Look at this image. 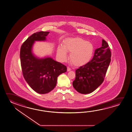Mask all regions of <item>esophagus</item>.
<instances>
[{
  "label": "esophagus",
  "instance_id": "esophagus-1",
  "mask_svg": "<svg viewBox=\"0 0 132 132\" xmlns=\"http://www.w3.org/2000/svg\"><path fill=\"white\" fill-rule=\"evenodd\" d=\"M67 71H71V69L69 67H67Z\"/></svg>",
  "mask_w": 132,
  "mask_h": 132
}]
</instances>
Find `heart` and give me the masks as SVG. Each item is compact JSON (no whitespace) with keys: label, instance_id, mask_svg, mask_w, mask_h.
<instances>
[{"label":"heart","instance_id":"1","mask_svg":"<svg viewBox=\"0 0 132 132\" xmlns=\"http://www.w3.org/2000/svg\"><path fill=\"white\" fill-rule=\"evenodd\" d=\"M94 50L91 43L82 38H69L63 42L62 46L57 48V55L60 61H65L67 59V52H70V60L76 66H81L90 61Z\"/></svg>","mask_w":132,"mask_h":132}]
</instances>
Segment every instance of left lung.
I'll list each match as a JSON object with an SVG mask.
<instances>
[{
    "mask_svg": "<svg viewBox=\"0 0 132 132\" xmlns=\"http://www.w3.org/2000/svg\"><path fill=\"white\" fill-rule=\"evenodd\" d=\"M109 45L103 39L102 46L94 51L92 60L76 70L73 87L82 94L94 91L102 84L111 61Z\"/></svg>",
    "mask_w": 132,
    "mask_h": 132,
    "instance_id": "8db88e82",
    "label": "left lung"
}]
</instances>
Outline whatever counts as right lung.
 Instances as JSON below:
<instances>
[{
  "label": "right lung",
  "mask_w": 132,
  "mask_h": 132,
  "mask_svg": "<svg viewBox=\"0 0 132 132\" xmlns=\"http://www.w3.org/2000/svg\"><path fill=\"white\" fill-rule=\"evenodd\" d=\"M50 32L39 31L26 40L20 50L23 77L30 87L40 94L48 93L56 86L57 78L67 71V67L51 57L39 58L34 54L36 41H45Z\"/></svg>",
  "instance_id": "obj_1"
}]
</instances>
